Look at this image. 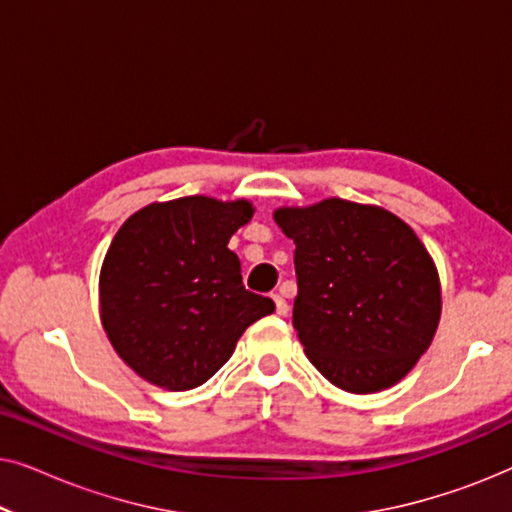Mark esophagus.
Listing matches in <instances>:
<instances>
[{
	"instance_id": "esophagus-1",
	"label": "esophagus",
	"mask_w": 512,
	"mask_h": 512,
	"mask_svg": "<svg viewBox=\"0 0 512 512\" xmlns=\"http://www.w3.org/2000/svg\"><path fill=\"white\" fill-rule=\"evenodd\" d=\"M272 300H275V310H277V314H289V303H286V300L279 296V293H275V296H272Z\"/></svg>"
}]
</instances>
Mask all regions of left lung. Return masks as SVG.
Here are the masks:
<instances>
[{"label": "left lung", "instance_id": "obj_1", "mask_svg": "<svg viewBox=\"0 0 512 512\" xmlns=\"http://www.w3.org/2000/svg\"><path fill=\"white\" fill-rule=\"evenodd\" d=\"M275 221L296 244L293 326L314 368L352 394L408 375L440 319L436 265L408 223L340 198Z\"/></svg>", "mask_w": 512, "mask_h": 512}]
</instances>
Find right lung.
Segmentation results:
<instances>
[{
  "label": "right lung",
  "mask_w": 512,
  "mask_h": 512,
  "mask_svg": "<svg viewBox=\"0 0 512 512\" xmlns=\"http://www.w3.org/2000/svg\"><path fill=\"white\" fill-rule=\"evenodd\" d=\"M254 214L247 200L191 195L139 209L100 272V317L118 356L163 389L207 382L247 326L275 310L244 289L228 240Z\"/></svg>",
  "instance_id": "1"
}]
</instances>
